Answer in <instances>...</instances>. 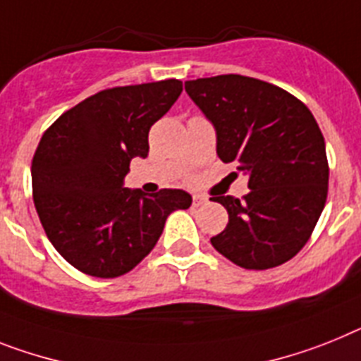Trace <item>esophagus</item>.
I'll return each instance as SVG.
<instances>
[{"instance_id":"34e87169","label":"esophagus","mask_w":361,"mask_h":361,"mask_svg":"<svg viewBox=\"0 0 361 361\" xmlns=\"http://www.w3.org/2000/svg\"><path fill=\"white\" fill-rule=\"evenodd\" d=\"M205 202H207V198H205V196H202V195H195V196H192V205H195V207H200V205H204Z\"/></svg>"}]
</instances>
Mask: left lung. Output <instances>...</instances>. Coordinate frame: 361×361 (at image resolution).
I'll return each instance as SVG.
<instances>
[{
    "mask_svg": "<svg viewBox=\"0 0 361 361\" xmlns=\"http://www.w3.org/2000/svg\"><path fill=\"white\" fill-rule=\"evenodd\" d=\"M185 92L216 130V154L247 174L242 200L214 196L229 222L214 250L246 269H268L295 257L325 207V139L307 106L283 87L242 77L187 80Z\"/></svg>",
    "mask_w": 361,
    "mask_h": 361,
    "instance_id": "8db88e82",
    "label": "left lung"
}]
</instances>
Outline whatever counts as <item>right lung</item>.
I'll use <instances>...</instances> for the list:
<instances>
[{"instance_id":"obj_1","label":"right lung","mask_w":361,"mask_h":361,"mask_svg":"<svg viewBox=\"0 0 361 361\" xmlns=\"http://www.w3.org/2000/svg\"><path fill=\"white\" fill-rule=\"evenodd\" d=\"M183 84L169 78L102 90L62 114L32 157V198L44 231L73 268L114 279L154 250L189 192L156 195L123 185L134 157L148 156V132L178 101Z\"/></svg>"}]
</instances>
